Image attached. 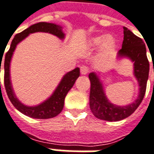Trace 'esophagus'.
Segmentation results:
<instances>
[{"label":"esophagus","instance_id":"obj_1","mask_svg":"<svg viewBox=\"0 0 154 154\" xmlns=\"http://www.w3.org/2000/svg\"><path fill=\"white\" fill-rule=\"evenodd\" d=\"M80 72H81V74H82V75H86V74L88 73L89 69H88V67H87L86 66H82L80 67Z\"/></svg>","mask_w":154,"mask_h":154}]
</instances>
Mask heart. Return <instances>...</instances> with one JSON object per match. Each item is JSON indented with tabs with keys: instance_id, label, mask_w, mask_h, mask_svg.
Returning <instances> with one entry per match:
<instances>
[{
	"instance_id": "1",
	"label": "heart",
	"mask_w": 154,
	"mask_h": 154,
	"mask_svg": "<svg viewBox=\"0 0 154 154\" xmlns=\"http://www.w3.org/2000/svg\"><path fill=\"white\" fill-rule=\"evenodd\" d=\"M89 45L93 48L101 45V54L106 55L116 48V40L110 35H98L89 39Z\"/></svg>"
}]
</instances>
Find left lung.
<instances>
[{"instance_id":"1","label":"left lung","mask_w":154,"mask_h":154,"mask_svg":"<svg viewBox=\"0 0 154 154\" xmlns=\"http://www.w3.org/2000/svg\"><path fill=\"white\" fill-rule=\"evenodd\" d=\"M124 40L118 57L129 58L134 62V76L139 83V95L133 103L125 106H119L110 103L106 98L103 84L95 72L88 75L90 80L89 106L96 118L108 121H119L130 116L142 103L147 88L149 73V62L147 50L143 40L136 36L131 30L124 27Z\"/></svg>"}]
</instances>
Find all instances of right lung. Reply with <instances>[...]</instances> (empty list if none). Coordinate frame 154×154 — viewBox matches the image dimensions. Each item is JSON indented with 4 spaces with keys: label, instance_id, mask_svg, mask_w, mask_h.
I'll return each mask as SVG.
<instances>
[{
    "label": "right lung",
    "instance_id": "1",
    "mask_svg": "<svg viewBox=\"0 0 154 154\" xmlns=\"http://www.w3.org/2000/svg\"><path fill=\"white\" fill-rule=\"evenodd\" d=\"M36 32H45V33H51L53 35L57 36L60 39H63L65 38V33L62 31V27H60V25L50 23H38L23 30L22 33L16 34L11 43L10 49L7 51L5 56L4 85H5L7 96L10 99V101L14 105V107L17 110H19L20 112L23 113L27 116L34 118V119H50V118H53L58 116L63 109L65 98L69 90L72 88L76 80L80 76V69L77 67L72 71L65 74L52 95L40 104H38L36 106H27L21 103L16 97L12 89L11 77H10V62H11L13 52L15 51L17 45H18V43L23 40L30 33H36ZM1 60H2V58H1Z\"/></svg>",
    "mask_w": 154,
    "mask_h": 154
}]
</instances>
